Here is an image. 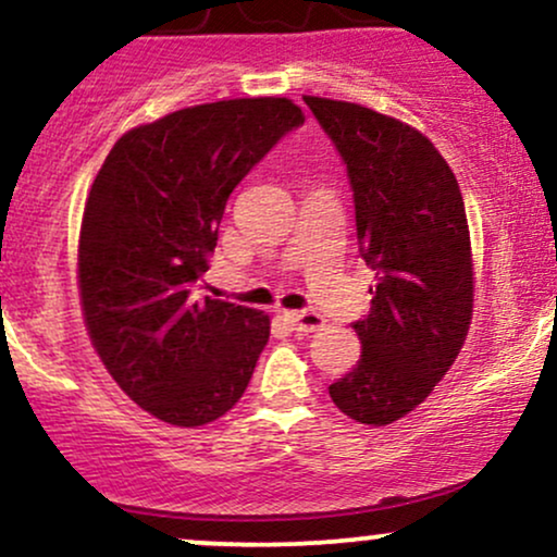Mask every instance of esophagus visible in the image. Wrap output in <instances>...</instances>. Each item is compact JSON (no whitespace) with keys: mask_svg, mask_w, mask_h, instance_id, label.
<instances>
[{"mask_svg":"<svg viewBox=\"0 0 557 557\" xmlns=\"http://www.w3.org/2000/svg\"><path fill=\"white\" fill-rule=\"evenodd\" d=\"M287 322L293 324V330L298 332H314L324 324V319L317 314V311H287Z\"/></svg>","mask_w":557,"mask_h":557,"instance_id":"esophagus-1","label":"esophagus"}]
</instances>
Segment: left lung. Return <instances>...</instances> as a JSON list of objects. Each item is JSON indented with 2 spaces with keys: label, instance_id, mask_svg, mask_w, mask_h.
<instances>
[{
  "label": "left lung",
  "instance_id": "1",
  "mask_svg": "<svg viewBox=\"0 0 557 557\" xmlns=\"http://www.w3.org/2000/svg\"><path fill=\"white\" fill-rule=\"evenodd\" d=\"M354 188L356 238L380 283L354 322L361 359L330 385L345 417L385 426L419 406L466 341L474 272L456 175L411 125L350 101L304 96Z\"/></svg>",
  "mask_w": 557,
  "mask_h": 557
}]
</instances>
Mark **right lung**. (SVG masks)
<instances>
[{
	"label": "right lung",
	"mask_w": 557,
	"mask_h": 557,
	"mask_svg": "<svg viewBox=\"0 0 557 557\" xmlns=\"http://www.w3.org/2000/svg\"><path fill=\"white\" fill-rule=\"evenodd\" d=\"M300 125L277 96L214 101L133 127L101 164L81 225L83 317L107 372L151 417L201 426L246 393L270 317L190 293L235 185Z\"/></svg>",
	"instance_id": "1"
}]
</instances>
